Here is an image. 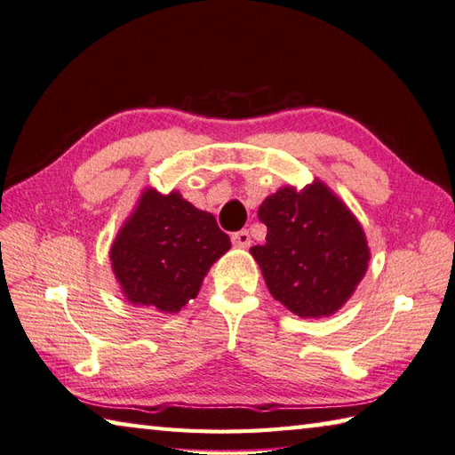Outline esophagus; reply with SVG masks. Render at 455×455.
Listing matches in <instances>:
<instances>
[{"mask_svg":"<svg viewBox=\"0 0 455 455\" xmlns=\"http://www.w3.org/2000/svg\"><path fill=\"white\" fill-rule=\"evenodd\" d=\"M231 241L235 246H241V249H246V246H251V233L246 229H241V231H235L231 235Z\"/></svg>","mask_w":455,"mask_h":455,"instance_id":"34e87169","label":"esophagus"}]
</instances>
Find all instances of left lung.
I'll list each match as a JSON object with an SVG mask.
<instances>
[{
	"mask_svg": "<svg viewBox=\"0 0 455 455\" xmlns=\"http://www.w3.org/2000/svg\"><path fill=\"white\" fill-rule=\"evenodd\" d=\"M258 218L267 235L251 254L275 299L304 319L346 304L370 252L361 224L332 191L316 180L301 191L283 188L261 203Z\"/></svg>",
	"mask_w": 455,
	"mask_h": 455,
	"instance_id": "1",
	"label": "left lung"
}]
</instances>
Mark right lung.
I'll return each mask as SVG.
<instances>
[{
  "label": "right lung",
  "mask_w": 455,
  "mask_h": 455,
  "mask_svg": "<svg viewBox=\"0 0 455 455\" xmlns=\"http://www.w3.org/2000/svg\"><path fill=\"white\" fill-rule=\"evenodd\" d=\"M229 246L211 212L176 191L161 196L148 189L114 241L109 259L134 306L176 313L197 296L206 271Z\"/></svg>",
  "instance_id": "1"
}]
</instances>
